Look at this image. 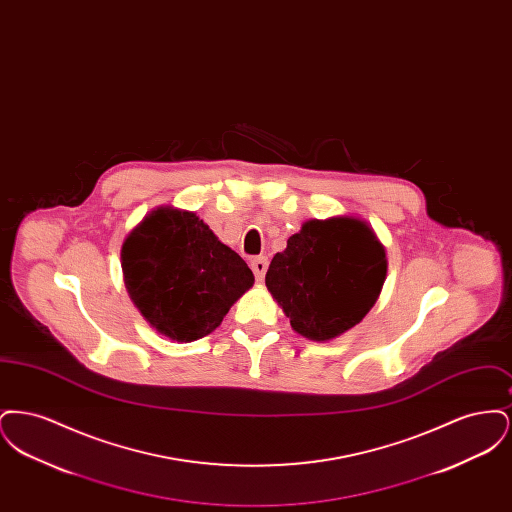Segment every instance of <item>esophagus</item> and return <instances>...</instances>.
Returning <instances> with one entry per match:
<instances>
[{"instance_id":"esophagus-1","label":"esophagus","mask_w":512,"mask_h":512,"mask_svg":"<svg viewBox=\"0 0 512 512\" xmlns=\"http://www.w3.org/2000/svg\"><path fill=\"white\" fill-rule=\"evenodd\" d=\"M268 261L267 257H255L253 261H251V270H253V274H255V278L261 282L263 278H265V274H267Z\"/></svg>"}]
</instances>
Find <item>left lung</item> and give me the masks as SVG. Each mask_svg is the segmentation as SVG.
<instances>
[{"label": "left lung", "instance_id": "8db88e82", "mask_svg": "<svg viewBox=\"0 0 512 512\" xmlns=\"http://www.w3.org/2000/svg\"><path fill=\"white\" fill-rule=\"evenodd\" d=\"M386 272V247L372 226L341 215L303 222L272 257L265 284L299 336L330 341L366 317Z\"/></svg>", "mask_w": 512, "mask_h": 512}]
</instances>
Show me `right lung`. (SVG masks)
I'll return each mask as SVG.
<instances>
[{
    "instance_id": "1",
    "label": "right lung",
    "mask_w": 512,
    "mask_h": 512,
    "mask_svg": "<svg viewBox=\"0 0 512 512\" xmlns=\"http://www.w3.org/2000/svg\"><path fill=\"white\" fill-rule=\"evenodd\" d=\"M124 286L151 328L178 343L217 330L255 282L244 259L194 211L161 205L136 224L121 249Z\"/></svg>"
}]
</instances>
